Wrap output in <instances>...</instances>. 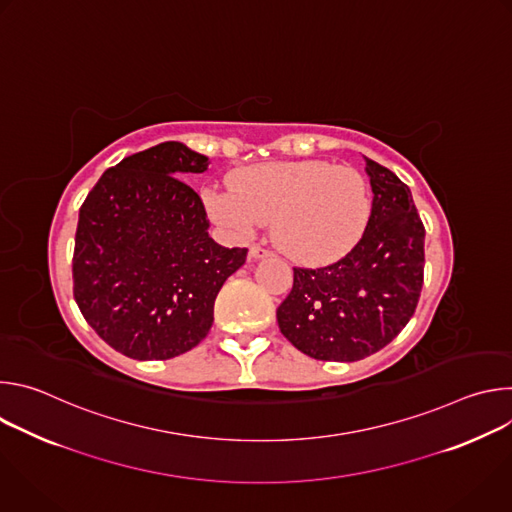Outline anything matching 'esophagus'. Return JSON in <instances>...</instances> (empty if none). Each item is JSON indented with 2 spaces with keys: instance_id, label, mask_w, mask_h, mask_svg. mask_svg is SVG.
<instances>
[{
  "instance_id": "obj_1",
  "label": "esophagus",
  "mask_w": 512,
  "mask_h": 512,
  "mask_svg": "<svg viewBox=\"0 0 512 512\" xmlns=\"http://www.w3.org/2000/svg\"><path fill=\"white\" fill-rule=\"evenodd\" d=\"M271 255V251L269 249H263V247H259V245H253L251 249H249V257L251 259H263V257H269Z\"/></svg>"
}]
</instances>
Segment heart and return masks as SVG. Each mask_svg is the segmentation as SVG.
<instances>
[{
    "label": "heart",
    "instance_id": "heart-1",
    "mask_svg": "<svg viewBox=\"0 0 512 512\" xmlns=\"http://www.w3.org/2000/svg\"><path fill=\"white\" fill-rule=\"evenodd\" d=\"M231 186L208 192L212 221L237 237L273 223L277 247L296 263L342 257L369 223V184L354 168L322 160L269 162L235 172Z\"/></svg>",
    "mask_w": 512,
    "mask_h": 512
}]
</instances>
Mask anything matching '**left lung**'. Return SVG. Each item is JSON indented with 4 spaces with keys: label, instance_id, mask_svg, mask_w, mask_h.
I'll return each instance as SVG.
<instances>
[{
    "label": "left lung",
    "instance_id": "8db88e82",
    "mask_svg": "<svg viewBox=\"0 0 512 512\" xmlns=\"http://www.w3.org/2000/svg\"><path fill=\"white\" fill-rule=\"evenodd\" d=\"M364 160L373 208L362 239L332 265L294 267V287L277 308L281 334L318 360L354 362L385 348L421 296L425 229L411 190Z\"/></svg>",
    "mask_w": 512,
    "mask_h": 512
}]
</instances>
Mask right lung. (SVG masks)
I'll return each mask as SVG.
<instances>
[{
	"label": "right lung",
	"instance_id": "right-lung-1",
	"mask_svg": "<svg viewBox=\"0 0 512 512\" xmlns=\"http://www.w3.org/2000/svg\"><path fill=\"white\" fill-rule=\"evenodd\" d=\"M204 170L206 156L164 141L109 168L81 206L72 291L89 326L129 358L192 350L247 259L208 237L204 204L182 180Z\"/></svg>",
	"mask_w": 512,
	"mask_h": 512
}]
</instances>
